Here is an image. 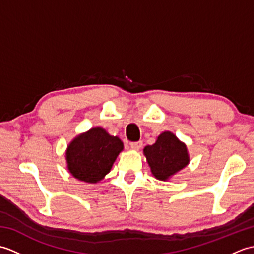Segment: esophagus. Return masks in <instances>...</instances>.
<instances>
[{
  "label": "esophagus",
  "mask_w": 254,
  "mask_h": 254,
  "mask_svg": "<svg viewBox=\"0 0 254 254\" xmlns=\"http://www.w3.org/2000/svg\"><path fill=\"white\" fill-rule=\"evenodd\" d=\"M130 146L132 149L134 150H138L141 149L142 146H143V142L142 141H138V142H131L130 143Z\"/></svg>",
  "instance_id": "obj_1"
}]
</instances>
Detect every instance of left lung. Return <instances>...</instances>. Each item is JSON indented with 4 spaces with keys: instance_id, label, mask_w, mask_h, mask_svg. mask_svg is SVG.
<instances>
[{
    "instance_id": "8db88e82",
    "label": "left lung",
    "mask_w": 254,
    "mask_h": 254,
    "mask_svg": "<svg viewBox=\"0 0 254 254\" xmlns=\"http://www.w3.org/2000/svg\"><path fill=\"white\" fill-rule=\"evenodd\" d=\"M152 174L159 180H167L189 163L187 146L171 132H164L153 145L144 148Z\"/></svg>"
}]
</instances>
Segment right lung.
I'll return each mask as SVG.
<instances>
[{
  "label": "right lung",
  "instance_id": "1",
  "mask_svg": "<svg viewBox=\"0 0 254 254\" xmlns=\"http://www.w3.org/2000/svg\"><path fill=\"white\" fill-rule=\"evenodd\" d=\"M122 149L119 137L109 135L101 127L90 128L67 146V168L76 179L96 183L110 171Z\"/></svg>",
  "mask_w": 254,
  "mask_h": 254
}]
</instances>
